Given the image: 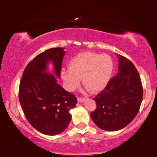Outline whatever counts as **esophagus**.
Returning <instances> with one entry per match:
<instances>
[{"label": "esophagus", "instance_id": "1", "mask_svg": "<svg viewBox=\"0 0 157 157\" xmlns=\"http://www.w3.org/2000/svg\"><path fill=\"white\" fill-rule=\"evenodd\" d=\"M85 98H81V97H78V102H84Z\"/></svg>", "mask_w": 157, "mask_h": 157}]
</instances>
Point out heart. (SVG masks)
<instances>
[{
	"label": "heart",
	"instance_id": "obj_1",
	"mask_svg": "<svg viewBox=\"0 0 157 157\" xmlns=\"http://www.w3.org/2000/svg\"><path fill=\"white\" fill-rule=\"evenodd\" d=\"M113 71V60L108 55L84 52L70 60L68 68L61 71V78L68 91L78 88L82 78L87 88L98 93L107 86Z\"/></svg>",
	"mask_w": 157,
	"mask_h": 157
}]
</instances>
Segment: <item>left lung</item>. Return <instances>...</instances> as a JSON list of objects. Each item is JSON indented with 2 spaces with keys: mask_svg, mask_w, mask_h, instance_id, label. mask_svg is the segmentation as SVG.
Here are the masks:
<instances>
[{
  "mask_svg": "<svg viewBox=\"0 0 157 157\" xmlns=\"http://www.w3.org/2000/svg\"><path fill=\"white\" fill-rule=\"evenodd\" d=\"M118 55V73L94 98L97 107L91 113L95 124L106 131L120 130L131 123L143 100V86L137 69L131 61Z\"/></svg>",
  "mask_w": 157,
  "mask_h": 157,
  "instance_id": "8db88e82",
  "label": "left lung"
}]
</instances>
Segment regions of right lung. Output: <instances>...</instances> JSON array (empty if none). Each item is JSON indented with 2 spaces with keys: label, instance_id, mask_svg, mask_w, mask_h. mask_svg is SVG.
I'll return each instance as SVG.
<instances>
[{
  "label": "right lung",
  "instance_id": "1",
  "mask_svg": "<svg viewBox=\"0 0 157 157\" xmlns=\"http://www.w3.org/2000/svg\"><path fill=\"white\" fill-rule=\"evenodd\" d=\"M65 53L62 48L40 53L25 67L19 85L18 98L26 119L37 131L50 136L67 128L71 120L69 111L78 103L75 95L57 84L56 77L46 72L51 62L59 78Z\"/></svg>",
  "mask_w": 157,
  "mask_h": 157
}]
</instances>
